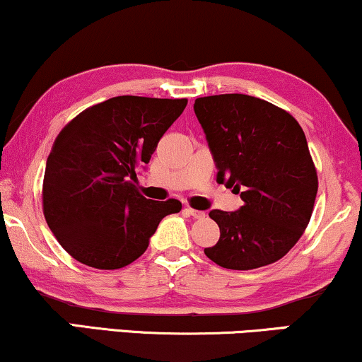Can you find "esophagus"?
<instances>
[{"instance_id": "34e87169", "label": "esophagus", "mask_w": 362, "mask_h": 362, "mask_svg": "<svg viewBox=\"0 0 362 362\" xmlns=\"http://www.w3.org/2000/svg\"><path fill=\"white\" fill-rule=\"evenodd\" d=\"M185 213L187 216H192V218H196V219H203L206 216L204 211H198V209H192V208H185Z\"/></svg>"}]
</instances>
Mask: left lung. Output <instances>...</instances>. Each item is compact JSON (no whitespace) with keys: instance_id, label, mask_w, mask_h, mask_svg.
I'll use <instances>...</instances> for the list:
<instances>
[{"instance_id":"1","label":"left lung","mask_w":362,"mask_h":362,"mask_svg":"<svg viewBox=\"0 0 362 362\" xmlns=\"http://www.w3.org/2000/svg\"><path fill=\"white\" fill-rule=\"evenodd\" d=\"M194 112L218 168L216 181L244 201L231 213L211 211L221 236L204 255L238 271L276 262L303 236L317 194L303 128L288 111L247 95L198 98Z\"/></svg>"}]
</instances>
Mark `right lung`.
<instances>
[{"label":"right lung","instance_id":"right-lung-1","mask_svg":"<svg viewBox=\"0 0 362 362\" xmlns=\"http://www.w3.org/2000/svg\"><path fill=\"white\" fill-rule=\"evenodd\" d=\"M187 100L116 96L64 126L46 161L43 211L64 251L96 269H119L148 250L177 199L151 201L138 191V170Z\"/></svg>","mask_w":362,"mask_h":362}]
</instances>
